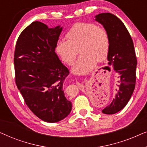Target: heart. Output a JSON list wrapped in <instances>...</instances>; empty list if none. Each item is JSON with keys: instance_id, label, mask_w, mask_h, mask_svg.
I'll return each instance as SVG.
<instances>
[{"instance_id": "b5f03b06", "label": "heart", "mask_w": 147, "mask_h": 147, "mask_svg": "<svg viewBox=\"0 0 147 147\" xmlns=\"http://www.w3.org/2000/svg\"><path fill=\"white\" fill-rule=\"evenodd\" d=\"M67 40L59 39L55 52L61 61L71 65L78 54H82L72 70L77 74H86L93 69L97 62L105 61L110 50L108 32L92 23H78L66 34Z\"/></svg>"}]
</instances>
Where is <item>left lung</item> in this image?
<instances>
[{
	"label": "left lung",
	"instance_id": "1",
	"mask_svg": "<svg viewBox=\"0 0 147 147\" xmlns=\"http://www.w3.org/2000/svg\"><path fill=\"white\" fill-rule=\"evenodd\" d=\"M96 21L104 26L110 38V50L107 68H113L117 74L116 96L109 105L103 109L106 114L119 112L129 101L136 84L137 65L134 43L125 25L113 14H98Z\"/></svg>",
	"mask_w": 147,
	"mask_h": 147
}]
</instances>
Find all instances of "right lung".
<instances>
[{"label": "right lung", "instance_id": "right-lung-1", "mask_svg": "<svg viewBox=\"0 0 147 147\" xmlns=\"http://www.w3.org/2000/svg\"><path fill=\"white\" fill-rule=\"evenodd\" d=\"M61 31L33 22L20 34L14 54L16 85L31 112L47 122H59L71 110L63 90L69 71L55 52Z\"/></svg>", "mask_w": 147, "mask_h": 147}]
</instances>
